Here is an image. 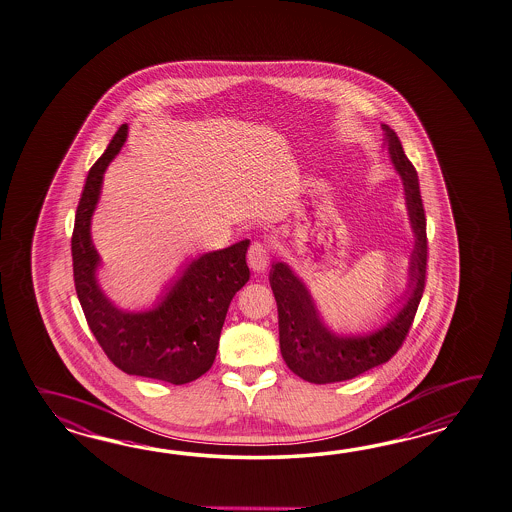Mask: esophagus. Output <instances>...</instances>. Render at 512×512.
<instances>
[{
  "mask_svg": "<svg viewBox=\"0 0 512 512\" xmlns=\"http://www.w3.org/2000/svg\"><path fill=\"white\" fill-rule=\"evenodd\" d=\"M248 262L253 272H264L270 264V246L266 242H253L248 250Z\"/></svg>",
  "mask_w": 512,
  "mask_h": 512,
  "instance_id": "34e87169",
  "label": "esophagus"
}]
</instances>
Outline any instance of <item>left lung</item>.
<instances>
[{
    "label": "left lung",
    "instance_id": "1",
    "mask_svg": "<svg viewBox=\"0 0 512 512\" xmlns=\"http://www.w3.org/2000/svg\"><path fill=\"white\" fill-rule=\"evenodd\" d=\"M382 130L391 163L402 178L409 224L415 235V246L409 259L408 288L402 296L404 305L398 308L397 314L386 325L367 334H336L325 325L307 284L286 262H275L270 270V286L279 312L281 354L290 371L312 384L351 380L376 365L386 364L406 340L421 303L428 240L419 176L406 158L397 134L387 125H382Z\"/></svg>",
    "mask_w": 512,
    "mask_h": 512
}]
</instances>
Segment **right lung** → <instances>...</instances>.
I'll list each match as a JSON object with an SVG mask.
<instances>
[{
    "mask_svg": "<svg viewBox=\"0 0 512 512\" xmlns=\"http://www.w3.org/2000/svg\"><path fill=\"white\" fill-rule=\"evenodd\" d=\"M126 136L128 125H121L93 163L80 196L71 237L75 290L95 340L115 367L126 375L182 386L207 373L215 362L229 303L250 279V240L193 259L154 308L126 312L115 307L99 286L101 257L91 242L90 228L104 172L121 152Z\"/></svg>",
    "mask_w": 512,
    "mask_h": 512,
    "instance_id": "right-lung-1",
    "label": "right lung"
}]
</instances>
